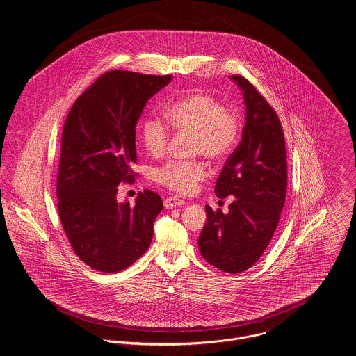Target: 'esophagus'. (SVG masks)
<instances>
[{
	"mask_svg": "<svg viewBox=\"0 0 356 356\" xmlns=\"http://www.w3.org/2000/svg\"><path fill=\"white\" fill-rule=\"evenodd\" d=\"M185 204V201L182 200V198H178V197H167L165 200H164V207L167 208V209H170V208H177V207H181V205H184Z\"/></svg>",
	"mask_w": 356,
	"mask_h": 356,
	"instance_id": "esophagus-1",
	"label": "esophagus"
}]
</instances>
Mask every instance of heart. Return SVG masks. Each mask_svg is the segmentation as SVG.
I'll return each mask as SVG.
<instances>
[{
    "label": "heart",
    "mask_w": 356,
    "mask_h": 356,
    "mask_svg": "<svg viewBox=\"0 0 356 356\" xmlns=\"http://www.w3.org/2000/svg\"><path fill=\"white\" fill-rule=\"evenodd\" d=\"M167 124L179 133L192 136V154L202 155L211 162H222L232 152L239 137V117L235 110L208 92L194 91L171 100L165 108ZM159 117L149 115L140 124V138L148 154H164L170 129ZM204 163H164L154 177L168 191L192 194L207 177Z\"/></svg>",
    "instance_id": "b5f03b06"
}]
</instances>
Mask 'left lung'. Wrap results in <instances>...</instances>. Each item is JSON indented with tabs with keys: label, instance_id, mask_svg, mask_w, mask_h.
<instances>
[{
	"label": "left lung",
	"instance_id": "obj_1",
	"mask_svg": "<svg viewBox=\"0 0 356 356\" xmlns=\"http://www.w3.org/2000/svg\"><path fill=\"white\" fill-rule=\"evenodd\" d=\"M242 90L246 124L242 140L218 178L219 198L234 195L228 213L205 207L207 222L198 249L211 265L227 273L253 266L268 248L286 201L287 154L275 108L243 76H231Z\"/></svg>",
	"mask_w": 356,
	"mask_h": 356
}]
</instances>
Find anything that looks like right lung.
Segmentation results:
<instances>
[{"label":"right lung","mask_w":356,"mask_h":356,"mask_svg":"<svg viewBox=\"0 0 356 356\" xmlns=\"http://www.w3.org/2000/svg\"><path fill=\"white\" fill-rule=\"evenodd\" d=\"M171 80L129 70L103 73L65 120L57 174V208L79 259L95 270L121 272L148 249L159 194L145 189L136 204L117 202V186L134 182L136 125L149 97Z\"/></svg>","instance_id":"obj_1"}]
</instances>
